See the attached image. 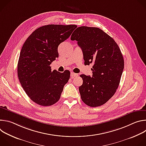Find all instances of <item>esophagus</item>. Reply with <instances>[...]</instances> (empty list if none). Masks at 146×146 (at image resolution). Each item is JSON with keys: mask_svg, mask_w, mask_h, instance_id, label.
Returning <instances> with one entry per match:
<instances>
[{"mask_svg": "<svg viewBox=\"0 0 146 146\" xmlns=\"http://www.w3.org/2000/svg\"><path fill=\"white\" fill-rule=\"evenodd\" d=\"M70 76H71V78H74V77L78 76V74H76V73H73V72H72L71 74H70Z\"/></svg>", "mask_w": 146, "mask_h": 146, "instance_id": "obj_1", "label": "esophagus"}]
</instances>
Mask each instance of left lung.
I'll return each instance as SVG.
<instances>
[{"mask_svg": "<svg viewBox=\"0 0 146 146\" xmlns=\"http://www.w3.org/2000/svg\"><path fill=\"white\" fill-rule=\"evenodd\" d=\"M71 40L77 41L86 65L93 63L92 76L81 74V98L90 107L106 103L118 88L124 68L121 50L114 40L95 27H80L72 33Z\"/></svg>", "mask_w": 146, "mask_h": 146, "instance_id": "left-lung-1", "label": "left lung"}]
</instances>
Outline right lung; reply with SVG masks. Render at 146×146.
Returning <instances> with one entry per match:
<instances>
[{
	"instance_id": "obj_1",
	"label": "right lung",
	"mask_w": 146,
	"mask_h": 146,
	"mask_svg": "<svg viewBox=\"0 0 146 146\" xmlns=\"http://www.w3.org/2000/svg\"><path fill=\"white\" fill-rule=\"evenodd\" d=\"M77 27L75 25H47L36 29L21 50L18 77L29 98L43 106H51L60 99L70 73L51 70L50 66L58 57V46Z\"/></svg>"
}]
</instances>
